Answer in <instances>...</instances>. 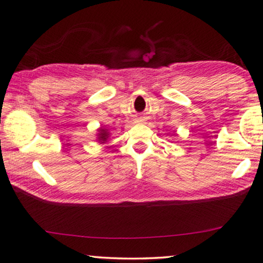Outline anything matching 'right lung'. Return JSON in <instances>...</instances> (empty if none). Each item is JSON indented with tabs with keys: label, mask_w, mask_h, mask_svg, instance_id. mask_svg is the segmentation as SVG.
Masks as SVG:
<instances>
[{
	"label": "right lung",
	"mask_w": 263,
	"mask_h": 263,
	"mask_svg": "<svg viewBox=\"0 0 263 263\" xmlns=\"http://www.w3.org/2000/svg\"><path fill=\"white\" fill-rule=\"evenodd\" d=\"M108 138V132L106 130H103V128H100V133H99V140L100 142H105V140Z\"/></svg>",
	"instance_id": "obj_1"
}]
</instances>
